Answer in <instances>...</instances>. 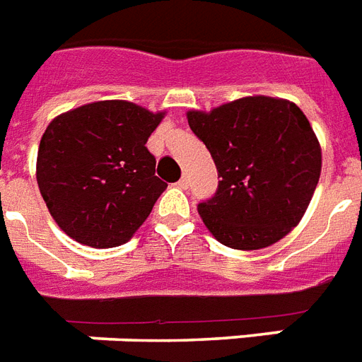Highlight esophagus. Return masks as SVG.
<instances>
[{
	"mask_svg": "<svg viewBox=\"0 0 362 362\" xmlns=\"http://www.w3.org/2000/svg\"><path fill=\"white\" fill-rule=\"evenodd\" d=\"M179 187H181V189H187V187H189V177H187V175H183V177L179 179Z\"/></svg>",
	"mask_w": 362,
	"mask_h": 362,
	"instance_id": "34e87169",
	"label": "esophagus"
}]
</instances>
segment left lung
<instances>
[{"instance_id":"obj_1","label":"left lung","mask_w":362,"mask_h":362,"mask_svg":"<svg viewBox=\"0 0 362 362\" xmlns=\"http://www.w3.org/2000/svg\"><path fill=\"white\" fill-rule=\"evenodd\" d=\"M187 119L209 149L218 189L198 213L222 245L237 250L271 247L305 215L322 173V147L297 104L243 97Z\"/></svg>"}]
</instances>
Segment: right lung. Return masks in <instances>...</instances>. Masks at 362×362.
Listing matches in <instances>:
<instances>
[{
  "label": "right lung",
  "instance_id": "obj_1",
  "mask_svg": "<svg viewBox=\"0 0 362 362\" xmlns=\"http://www.w3.org/2000/svg\"><path fill=\"white\" fill-rule=\"evenodd\" d=\"M129 100H99L57 115L37 153V183L57 226L93 248L127 243L168 185L147 138L163 121Z\"/></svg>",
  "mask_w": 362,
  "mask_h": 362
}]
</instances>
